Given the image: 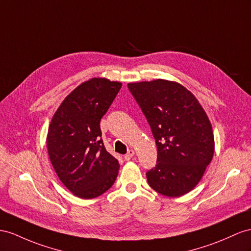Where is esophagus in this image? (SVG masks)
I'll list each match as a JSON object with an SVG mask.
<instances>
[{
    "label": "esophagus",
    "instance_id": "34e87169",
    "mask_svg": "<svg viewBox=\"0 0 251 251\" xmlns=\"http://www.w3.org/2000/svg\"><path fill=\"white\" fill-rule=\"evenodd\" d=\"M133 156H134V151L132 150H128L127 153L124 156V158H125V160H130Z\"/></svg>",
    "mask_w": 251,
    "mask_h": 251
}]
</instances>
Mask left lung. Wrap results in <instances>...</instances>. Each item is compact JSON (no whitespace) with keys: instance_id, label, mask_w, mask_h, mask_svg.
<instances>
[{"instance_id":"left-lung-1","label":"left lung","mask_w":251,"mask_h":251,"mask_svg":"<svg viewBox=\"0 0 251 251\" xmlns=\"http://www.w3.org/2000/svg\"><path fill=\"white\" fill-rule=\"evenodd\" d=\"M149 122L158 150L146 172L150 187L178 197L194 189L214 153V136L202 107L189 90L164 79L128 83Z\"/></svg>"}]
</instances>
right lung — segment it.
<instances>
[{
    "instance_id": "right-lung-1",
    "label": "right lung",
    "mask_w": 251,
    "mask_h": 251,
    "mask_svg": "<svg viewBox=\"0 0 251 251\" xmlns=\"http://www.w3.org/2000/svg\"><path fill=\"white\" fill-rule=\"evenodd\" d=\"M121 87V82L105 78L82 82L50 122L47 138L50 162L61 182L77 197H98L118 177L120 164L105 149L100 123Z\"/></svg>"
}]
</instances>
